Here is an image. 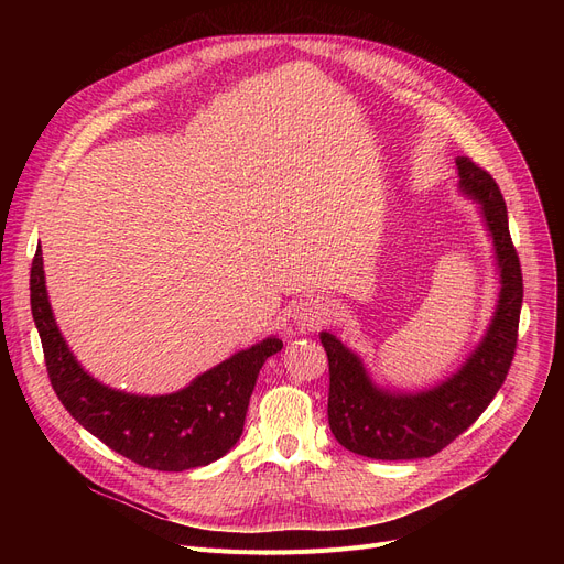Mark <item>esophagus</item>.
Here are the masks:
<instances>
[{
	"instance_id": "1",
	"label": "esophagus",
	"mask_w": 564,
	"mask_h": 564,
	"mask_svg": "<svg viewBox=\"0 0 564 564\" xmlns=\"http://www.w3.org/2000/svg\"><path fill=\"white\" fill-rule=\"evenodd\" d=\"M288 315L294 322V327L302 332H313L324 324V313L313 300H297L288 306Z\"/></svg>"
}]
</instances>
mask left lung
I'll use <instances>...</instances> for the list:
<instances>
[{
	"mask_svg": "<svg viewBox=\"0 0 564 564\" xmlns=\"http://www.w3.org/2000/svg\"><path fill=\"white\" fill-rule=\"evenodd\" d=\"M459 189L482 205L500 270V294L482 343L466 364L423 393L377 389L361 359L334 334L319 340L329 359V427L340 446L370 459L432 457L480 419L514 359L523 276L510 237L508 207L489 171L457 158Z\"/></svg>",
	"mask_w": 564,
	"mask_h": 564,
	"instance_id": "8db88e82",
	"label": "left lung"
}]
</instances>
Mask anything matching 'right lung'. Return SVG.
<instances>
[{"instance_id":"add662e5","label":"right lung","mask_w":564,"mask_h":564,"mask_svg":"<svg viewBox=\"0 0 564 564\" xmlns=\"http://www.w3.org/2000/svg\"><path fill=\"white\" fill-rule=\"evenodd\" d=\"M29 290L56 398L105 446L153 470H187L224 457L242 436L262 364L283 347L272 336L232 354L183 391L153 398L132 395L105 387L75 361L50 308L41 247L32 262Z\"/></svg>"}]
</instances>
